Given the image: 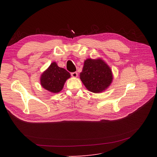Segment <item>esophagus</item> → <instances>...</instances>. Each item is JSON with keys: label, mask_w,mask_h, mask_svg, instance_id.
<instances>
[{"label": "esophagus", "mask_w": 157, "mask_h": 157, "mask_svg": "<svg viewBox=\"0 0 157 157\" xmlns=\"http://www.w3.org/2000/svg\"><path fill=\"white\" fill-rule=\"evenodd\" d=\"M71 75L73 78H76V77H78V73L77 72H73L71 73Z\"/></svg>", "instance_id": "1"}]
</instances>
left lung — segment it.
<instances>
[{
	"instance_id": "left-lung-1",
	"label": "left lung",
	"mask_w": 157,
	"mask_h": 157,
	"mask_svg": "<svg viewBox=\"0 0 157 157\" xmlns=\"http://www.w3.org/2000/svg\"><path fill=\"white\" fill-rule=\"evenodd\" d=\"M79 76L86 88L95 93L105 90L113 79L111 69L101 59L86 60Z\"/></svg>"
}]
</instances>
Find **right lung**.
<instances>
[{
  "instance_id": "right-lung-1",
  "label": "right lung",
  "mask_w": 157,
  "mask_h": 157,
  "mask_svg": "<svg viewBox=\"0 0 157 157\" xmlns=\"http://www.w3.org/2000/svg\"><path fill=\"white\" fill-rule=\"evenodd\" d=\"M69 78L70 73L65 69L59 67L54 62L42 74L40 83L46 90L56 93L61 90L65 81Z\"/></svg>"
}]
</instances>
